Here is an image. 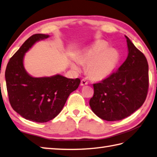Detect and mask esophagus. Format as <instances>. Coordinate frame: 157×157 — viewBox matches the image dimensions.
<instances>
[{"label": "esophagus", "instance_id": "esophagus-1", "mask_svg": "<svg viewBox=\"0 0 157 157\" xmlns=\"http://www.w3.org/2000/svg\"><path fill=\"white\" fill-rule=\"evenodd\" d=\"M88 84V82L85 79H82L81 80V85L82 86H85V85Z\"/></svg>", "mask_w": 157, "mask_h": 157}]
</instances>
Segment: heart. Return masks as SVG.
Returning a JSON list of instances; mask_svg holds the SVG:
<instances>
[{"label": "heart", "instance_id": "b5f03b06", "mask_svg": "<svg viewBox=\"0 0 157 157\" xmlns=\"http://www.w3.org/2000/svg\"><path fill=\"white\" fill-rule=\"evenodd\" d=\"M106 42L99 41L82 53L79 57L82 62L88 64L86 71L91 78L101 80L108 78L115 69L118 60V54L113 49H107ZM76 69L78 65L73 64Z\"/></svg>", "mask_w": 157, "mask_h": 157}]
</instances>
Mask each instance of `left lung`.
Masks as SVG:
<instances>
[{"label": "left lung", "mask_w": 157, "mask_h": 157, "mask_svg": "<svg viewBox=\"0 0 157 157\" xmlns=\"http://www.w3.org/2000/svg\"><path fill=\"white\" fill-rule=\"evenodd\" d=\"M126 38L128 56L117 71L93 84L90 99L93 112L104 120H121L140 108L149 88L148 64L144 54Z\"/></svg>", "instance_id": "left-lung-1"}]
</instances>
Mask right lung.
Masks as SVG:
<instances>
[{"label":"right lung","instance_id":"1","mask_svg":"<svg viewBox=\"0 0 157 157\" xmlns=\"http://www.w3.org/2000/svg\"><path fill=\"white\" fill-rule=\"evenodd\" d=\"M48 35L36 33L29 37L10 58L5 70L9 101L13 109L29 121L44 123L60 113L67 98L78 88L80 79L56 75L33 78L23 67L25 53L36 42Z\"/></svg>","mask_w":157,"mask_h":157}]
</instances>
